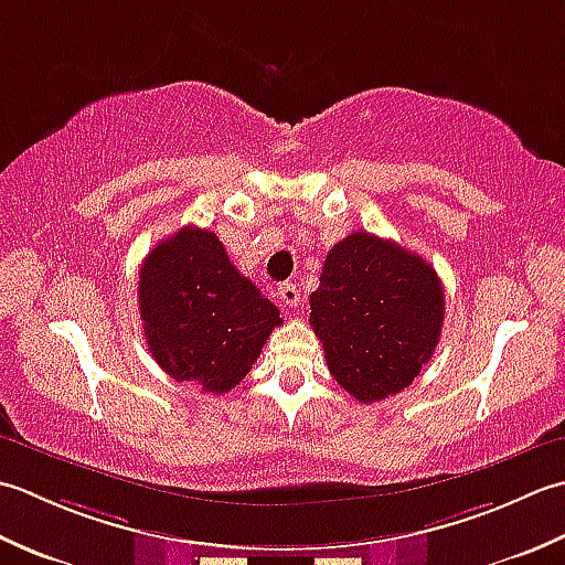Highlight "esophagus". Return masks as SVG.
Listing matches in <instances>:
<instances>
[{
    "mask_svg": "<svg viewBox=\"0 0 565 565\" xmlns=\"http://www.w3.org/2000/svg\"><path fill=\"white\" fill-rule=\"evenodd\" d=\"M278 295L282 299V305H287V307L299 305V290H297V285H292V282H282L278 287Z\"/></svg>",
    "mask_w": 565,
    "mask_h": 565,
    "instance_id": "obj_1",
    "label": "esophagus"
}]
</instances>
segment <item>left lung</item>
<instances>
[{
	"instance_id": "left-lung-1",
	"label": "left lung",
	"mask_w": 565,
	"mask_h": 565,
	"mask_svg": "<svg viewBox=\"0 0 565 565\" xmlns=\"http://www.w3.org/2000/svg\"><path fill=\"white\" fill-rule=\"evenodd\" d=\"M309 305L329 373L363 405L409 387L444 327L436 270L417 253L367 232L327 253Z\"/></svg>"
}]
</instances>
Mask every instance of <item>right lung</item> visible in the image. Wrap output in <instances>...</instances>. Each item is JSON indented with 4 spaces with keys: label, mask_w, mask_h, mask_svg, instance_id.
<instances>
[{
    "label": "right lung",
    "mask_w": 565,
    "mask_h": 565,
    "mask_svg": "<svg viewBox=\"0 0 565 565\" xmlns=\"http://www.w3.org/2000/svg\"><path fill=\"white\" fill-rule=\"evenodd\" d=\"M138 309L156 363L204 393L234 390L282 324L278 307L236 270L216 234L182 226L148 253Z\"/></svg>",
    "instance_id": "right-lung-1"
}]
</instances>
